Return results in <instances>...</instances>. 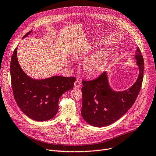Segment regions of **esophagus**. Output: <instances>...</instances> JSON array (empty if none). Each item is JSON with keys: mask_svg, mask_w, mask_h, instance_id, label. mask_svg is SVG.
Wrapping results in <instances>:
<instances>
[{"mask_svg": "<svg viewBox=\"0 0 156 156\" xmlns=\"http://www.w3.org/2000/svg\"><path fill=\"white\" fill-rule=\"evenodd\" d=\"M81 87V82L78 80L75 81V83H74V87L75 88H79Z\"/></svg>", "mask_w": 156, "mask_h": 156, "instance_id": "34e87169", "label": "esophagus"}]
</instances>
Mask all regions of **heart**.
I'll list each match as a JSON object with an SVG mask.
<instances>
[{"instance_id":"b5f03b06","label":"heart","mask_w":156,"mask_h":156,"mask_svg":"<svg viewBox=\"0 0 156 156\" xmlns=\"http://www.w3.org/2000/svg\"><path fill=\"white\" fill-rule=\"evenodd\" d=\"M108 61V53L104 51H99L84 62L83 65L84 72L91 77L100 75L107 66Z\"/></svg>"}]
</instances>
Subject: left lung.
Listing matches in <instances>:
<instances>
[{"label":"left lung","mask_w":156,"mask_h":156,"mask_svg":"<svg viewBox=\"0 0 156 156\" xmlns=\"http://www.w3.org/2000/svg\"><path fill=\"white\" fill-rule=\"evenodd\" d=\"M139 75L133 85L124 91L113 90L108 75L103 73L97 79L83 81L81 116L91 126L102 127L115 122L133 105L140 90L143 80L144 60L139 47L135 55Z\"/></svg>","instance_id":"8db88e82"}]
</instances>
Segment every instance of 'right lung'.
<instances>
[{
    "label": "right lung",
    "instance_id": "obj_1",
    "mask_svg": "<svg viewBox=\"0 0 156 156\" xmlns=\"http://www.w3.org/2000/svg\"><path fill=\"white\" fill-rule=\"evenodd\" d=\"M32 30L22 38L29 36ZM10 76L13 96L24 114L37 121L54 118L58 110L59 98L74 87L75 77L53 76L37 80L28 76L20 67L17 58V47L10 62Z\"/></svg>",
    "mask_w": 156,
    "mask_h": 156
}]
</instances>
